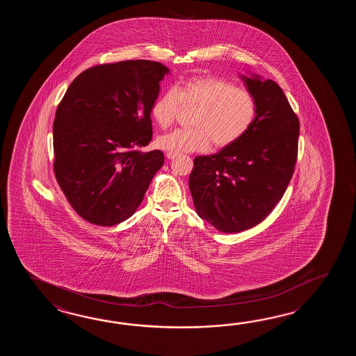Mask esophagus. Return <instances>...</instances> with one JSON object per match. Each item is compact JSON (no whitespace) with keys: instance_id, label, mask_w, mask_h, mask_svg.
<instances>
[{"instance_id":"34e87169","label":"esophagus","mask_w":356,"mask_h":356,"mask_svg":"<svg viewBox=\"0 0 356 356\" xmlns=\"http://www.w3.org/2000/svg\"><path fill=\"white\" fill-rule=\"evenodd\" d=\"M177 155H178V154H175V152H167V158L168 159H175V156H177Z\"/></svg>"}]
</instances>
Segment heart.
Returning <instances> with one entry per match:
<instances>
[{"label":"heart","mask_w":356,"mask_h":356,"mask_svg":"<svg viewBox=\"0 0 356 356\" xmlns=\"http://www.w3.org/2000/svg\"><path fill=\"white\" fill-rule=\"evenodd\" d=\"M197 106L191 129H178L158 138L163 150L175 152H206L211 144L227 147L239 141L254 123L257 100L232 81L213 76L192 77L164 91L152 103V115L161 129L175 123L179 108Z\"/></svg>","instance_id":"b5f03b06"}]
</instances>
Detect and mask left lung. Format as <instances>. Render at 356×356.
I'll return each instance as SVG.
<instances>
[{"instance_id":"obj_1","label":"left lung","mask_w":356,"mask_h":356,"mask_svg":"<svg viewBox=\"0 0 356 356\" xmlns=\"http://www.w3.org/2000/svg\"><path fill=\"white\" fill-rule=\"evenodd\" d=\"M257 100L250 131L235 144L195 158L189 191L201 219L222 233L256 227L280 201L294 173L299 120L277 83L241 76Z\"/></svg>"}]
</instances>
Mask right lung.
<instances>
[{
	"label": "right lung",
	"mask_w": 356,
	"mask_h": 356,
	"mask_svg": "<svg viewBox=\"0 0 356 356\" xmlns=\"http://www.w3.org/2000/svg\"><path fill=\"white\" fill-rule=\"evenodd\" d=\"M169 68L147 60L88 68L68 86L54 123V175L83 219L113 227L134 215L155 173L152 106Z\"/></svg>",
	"instance_id": "right-lung-1"
}]
</instances>
